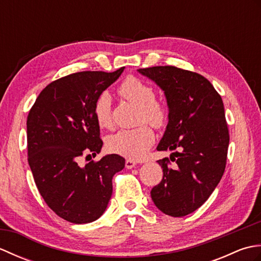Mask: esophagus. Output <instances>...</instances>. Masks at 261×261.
I'll return each instance as SVG.
<instances>
[{
  "instance_id": "esophagus-1",
  "label": "esophagus",
  "mask_w": 261,
  "mask_h": 261,
  "mask_svg": "<svg viewBox=\"0 0 261 261\" xmlns=\"http://www.w3.org/2000/svg\"><path fill=\"white\" fill-rule=\"evenodd\" d=\"M136 166H137V164H136V162H134V160H126L125 162V168H127V169L135 168Z\"/></svg>"
}]
</instances>
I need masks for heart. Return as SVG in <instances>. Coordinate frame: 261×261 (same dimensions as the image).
Wrapping results in <instances>:
<instances>
[{"mask_svg": "<svg viewBox=\"0 0 261 261\" xmlns=\"http://www.w3.org/2000/svg\"><path fill=\"white\" fill-rule=\"evenodd\" d=\"M120 95L130 104L139 109L137 123H148L153 127H163L168 121V109L157 101L152 86L137 77H129L122 83L119 88ZM94 115L101 127L112 126V109L111 96L108 92H102L94 104ZM154 141V135L150 127L140 125L132 130H120L111 135L107 140L109 151L120 154L127 159H141Z\"/></svg>", "mask_w": 261, "mask_h": 261, "instance_id": "1", "label": "heart"}]
</instances>
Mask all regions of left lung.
Segmentation results:
<instances>
[{"label": "left lung", "instance_id": "obj_1", "mask_svg": "<svg viewBox=\"0 0 261 261\" xmlns=\"http://www.w3.org/2000/svg\"><path fill=\"white\" fill-rule=\"evenodd\" d=\"M165 93L168 124L157 147L171 150L158 160L163 179L150 194L163 213L180 218L197 210L222 178L229 147V129L220 94L213 85L194 71L174 67L138 69Z\"/></svg>", "mask_w": 261, "mask_h": 261}]
</instances>
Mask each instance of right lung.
<instances>
[{
  "label": "right lung",
  "instance_id": "right-lung-1",
  "mask_svg": "<svg viewBox=\"0 0 261 261\" xmlns=\"http://www.w3.org/2000/svg\"><path fill=\"white\" fill-rule=\"evenodd\" d=\"M123 70L80 71L54 81L28 115V162L37 188L48 206L68 222L97 220L112 195L114 174L124 168V158L115 153L79 165L80 157L101 151L94 104Z\"/></svg>",
  "mask_w": 261,
  "mask_h": 261
}]
</instances>
